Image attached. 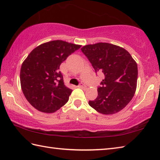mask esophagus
<instances>
[{
  "instance_id": "1",
  "label": "esophagus",
  "mask_w": 160,
  "mask_h": 160,
  "mask_svg": "<svg viewBox=\"0 0 160 160\" xmlns=\"http://www.w3.org/2000/svg\"><path fill=\"white\" fill-rule=\"evenodd\" d=\"M79 87L81 88V89H87V86L85 85V84H84L82 83H80V84L79 85Z\"/></svg>"
}]
</instances>
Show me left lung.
I'll return each instance as SVG.
<instances>
[{
	"instance_id": "8db88e82",
	"label": "left lung",
	"mask_w": 160,
	"mask_h": 160,
	"mask_svg": "<svg viewBox=\"0 0 160 160\" xmlns=\"http://www.w3.org/2000/svg\"><path fill=\"white\" fill-rule=\"evenodd\" d=\"M81 50L96 73L104 76L98 96L89 104L100 113H118L130 102L137 88L138 64L125 49L107 42L82 47Z\"/></svg>"
}]
</instances>
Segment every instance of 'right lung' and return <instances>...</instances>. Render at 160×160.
Masks as SVG:
<instances>
[{
	"mask_svg": "<svg viewBox=\"0 0 160 160\" xmlns=\"http://www.w3.org/2000/svg\"><path fill=\"white\" fill-rule=\"evenodd\" d=\"M81 45L56 40L36 47L23 61L20 73L24 96L36 109L54 113L65 104L72 90L64 85L60 65Z\"/></svg>",
	"mask_w": 160,
	"mask_h": 160,
	"instance_id": "add662e5",
	"label": "right lung"
}]
</instances>
